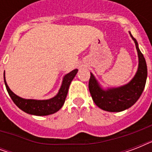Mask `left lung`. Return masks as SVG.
<instances>
[{"instance_id":"left-lung-1","label":"left lung","mask_w":152,"mask_h":152,"mask_svg":"<svg viewBox=\"0 0 152 152\" xmlns=\"http://www.w3.org/2000/svg\"><path fill=\"white\" fill-rule=\"evenodd\" d=\"M134 40L139 57V67L136 76L129 83L118 88L102 90L98 84L94 76L91 73L88 88L93 101L102 110L109 112H120L129 108L139 99L145 87L148 76V69L144 55L140 52L138 43Z\"/></svg>"}]
</instances>
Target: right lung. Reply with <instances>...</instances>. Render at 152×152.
<instances>
[{
  "label": "right lung",
  "instance_id": "obj_1",
  "mask_svg": "<svg viewBox=\"0 0 152 152\" xmlns=\"http://www.w3.org/2000/svg\"><path fill=\"white\" fill-rule=\"evenodd\" d=\"M78 70L75 69L69 74L65 75L63 79L62 85L59 92L55 97L48 100H34V99H24L19 97L10 90L8 84L5 81V77L4 75V80L5 83L6 89L8 91V95H10L11 99L14 102V103L21 109L22 110L30 114L37 116H46L49 114L56 113L64 105L65 99L70 83L73 80L75 76L77 73Z\"/></svg>",
  "mask_w": 152,
  "mask_h": 152
}]
</instances>
